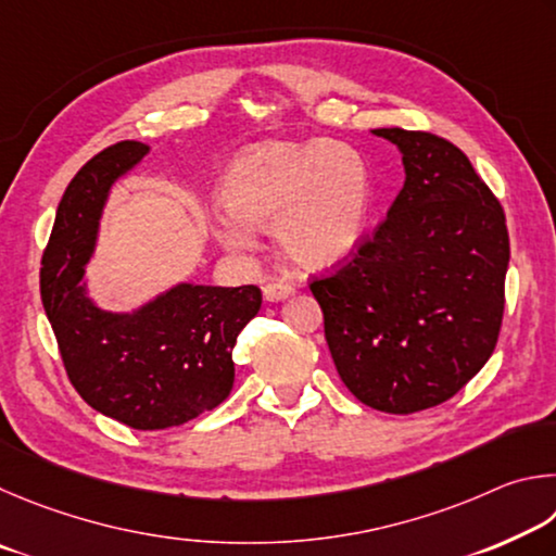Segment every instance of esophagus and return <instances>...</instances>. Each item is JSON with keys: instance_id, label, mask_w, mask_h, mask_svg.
I'll return each mask as SVG.
<instances>
[{"instance_id": "34e87169", "label": "esophagus", "mask_w": 556, "mask_h": 556, "mask_svg": "<svg viewBox=\"0 0 556 556\" xmlns=\"http://www.w3.org/2000/svg\"><path fill=\"white\" fill-rule=\"evenodd\" d=\"M290 295H295L293 286H286V283H266V286H263V298H266L268 303H280V300H288Z\"/></svg>"}]
</instances>
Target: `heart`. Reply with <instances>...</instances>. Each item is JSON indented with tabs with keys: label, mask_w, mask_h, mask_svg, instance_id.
<instances>
[{
	"label": "heart",
	"mask_w": 556,
	"mask_h": 556,
	"mask_svg": "<svg viewBox=\"0 0 556 556\" xmlns=\"http://www.w3.org/2000/svg\"><path fill=\"white\" fill-rule=\"evenodd\" d=\"M229 217L212 222L222 247L247 251L253 229L276 231L303 268L334 266L364 237L371 178L364 155L339 141H268L231 161L219 182Z\"/></svg>",
	"instance_id": "obj_1"
}]
</instances>
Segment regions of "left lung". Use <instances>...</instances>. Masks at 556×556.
Wrapping results in <instances>:
<instances>
[{
	"label": "left lung",
	"mask_w": 556,
	"mask_h": 556,
	"mask_svg": "<svg viewBox=\"0 0 556 556\" xmlns=\"http://www.w3.org/2000/svg\"><path fill=\"white\" fill-rule=\"evenodd\" d=\"M403 153L405 185L352 261L309 290L344 386L410 415L450 401L489 362L510 239L501 202L452 141L374 129Z\"/></svg>",
	"instance_id": "1"
}]
</instances>
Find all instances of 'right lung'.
Segmentation results:
<instances>
[{
    "label": "right lung",
    "instance_id": "add662e5",
    "mask_svg": "<svg viewBox=\"0 0 556 556\" xmlns=\"http://www.w3.org/2000/svg\"><path fill=\"white\" fill-rule=\"evenodd\" d=\"M146 153L141 141H119L77 170L41 258V300L83 401L134 430H165L227 401L231 349L261 309V290L180 283L134 313L87 298L83 276L106 198Z\"/></svg>",
    "mask_w": 556,
    "mask_h": 556
}]
</instances>
